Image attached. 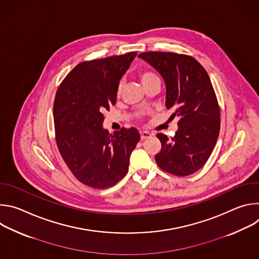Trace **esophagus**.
I'll use <instances>...</instances> for the list:
<instances>
[{"instance_id":"1","label":"esophagus","mask_w":259,"mask_h":259,"mask_svg":"<svg viewBox=\"0 0 259 259\" xmlns=\"http://www.w3.org/2000/svg\"><path fill=\"white\" fill-rule=\"evenodd\" d=\"M151 136H152V134H151L149 131H141V132H140V137H141V139L149 138V137H151Z\"/></svg>"}]
</instances>
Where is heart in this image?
Masks as SVG:
<instances>
[{
  "mask_svg": "<svg viewBox=\"0 0 259 259\" xmlns=\"http://www.w3.org/2000/svg\"><path fill=\"white\" fill-rule=\"evenodd\" d=\"M138 77L144 87H146L147 85H150L152 83H155V82H160L159 77L156 75L155 72H153L151 70H146V69L140 70L138 73Z\"/></svg>",
  "mask_w": 259,
  "mask_h": 259,
  "instance_id": "1",
  "label": "heart"
}]
</instances>
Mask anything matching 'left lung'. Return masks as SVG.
Listing matches in <instances>:
<instances>
[{"label": "left lung", "instance_id": "left-lung-1", "mask_svg": "<svg viewBox=\"0 0 259 259\" xmlns=\"http://www.w3.org/2000/svg\"><path fill=\"white\" fill-rule=\"evenodd\" d=\"M153 65L166 83V107L178 117L173 137L158 133V166L173 175L188 176L209 159L220 130V109L206 69L194 57L150 51L138 55Z\"/></svg>", "mask_w": 259, "mask_h": 259}]
</instances>
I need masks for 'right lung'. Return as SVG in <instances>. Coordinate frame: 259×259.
<instances>
[{"mask_svg":"<svg viewBox=\"0 0 259 259\" xmlns=\"http://www.w3.org/2000/svg\"><path fill=\"white\" fill-rule=\"evenodd\" d=\"M136 52L83 61L59 85L53 104L58 151L79 181L93 189L114 187L128 172L140 139L135 128L109 134L103 113L116 104L120 80Z\"/></svg>","mask_w":259,"mask_h":259,"instance_id":"add662e5","label":"right lung"}]
</instances>
